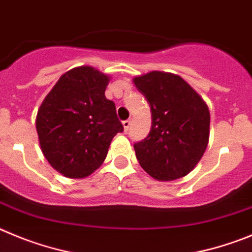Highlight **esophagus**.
<instances>
[{
    "label": "esophagus",
    "instance_id": "obj_1",
    "mask_svg": "<svg viewBox=\"0 0 252 252\" xmlns=\"http://www.w3.org/2000/svg\"><path fill=\"white\" fill-rule=\"evenodd\" d=\"M130 123H131L130 119H126V121L123 122V128H124V130H126V131L129 130V128H130Z\"/></svg>",
    "mask_w": 252,
    "mask_h": 252
}]
</instances>
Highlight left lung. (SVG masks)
<instances>
[{
    "label": "left lung",
    "instance_id": "8db88e82",
    "mask_svg": "<svg viewBox=\"0 0 252 252\" xmlns=\"http://www.w3.org/2000/svg\"><path fill=\"white\" fill-rule=\"evenodd\" d=\"M152 112L148 137L134 144L142 168L154 180L187 176L201 160L210 138V110L180 75L151 71L133 78Z\"/></svg>",
    "mask_w": 252,
    "mask_h": 252
}]
</instances>
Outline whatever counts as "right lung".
<instances>
[{
	"label": "right lung",
	"instance_id": "1",
	"mask_svg": "<svg viewBox=\"0 0 252 252\" xmlns=\"http://www.w3.org/2000/svg\"><path fill=\"white\" fill-rule=\"evenodd\" d=\"M110 76L78 66L60 76L36 115L38 143L47 162L67 178H85L103 164L123 126L105 98Z\"/></svg>",
	"mask_w": 252,
	"mask_h": 252
}]
</instances>
